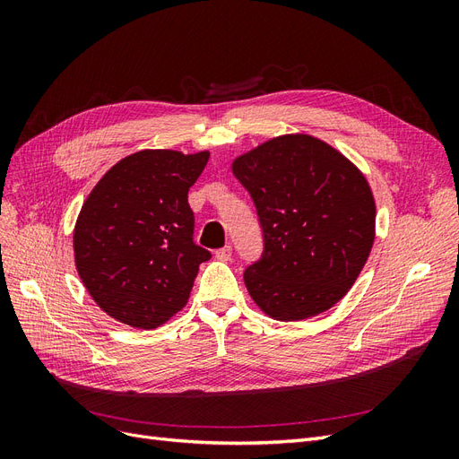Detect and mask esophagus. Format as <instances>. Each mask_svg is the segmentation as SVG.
I'll return each instance as SVG.
<instances>
[{
    "instance_id": "esophagus-1",
    "label": "esophagus",
    "mask_w": 459,
    "mask_h": 459,
    "mask_svg": "<svg viewBox=\"0 0 459 459\" xmlns=\"http://www.w3.org/2000/svg\"><path fill=\"white\" fill-rule=\"evenodd\" d=\"M216 258H218V260H221V262H228V260L231 258V247H230V245H226V247L218 248V251H216Z\"/></svg>"
}]
</instances>
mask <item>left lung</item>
Masks as SVG:
<instances>
[{
    "label": "left lung",
    "mask_w": 459,
    "mask_h": 459,
    "mask_svg": "<svg viewBox=\"0 0 459 459\" xmlns=\"http://www.w3.org/2000/svg\"><path fill=\"white\" fill-rule=\"evenodd\" d=\"M231 170L251 193L264 238L260 260L243 275L248 295L281 322L329 310L373 247L375 201L364 174L307 134L273 137Z\"/></svg>",
    "instance_id": "obj_1"
}]
</instances>
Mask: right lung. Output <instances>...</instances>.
Wrapping results in <instances>:
<instances>
[{
	"label": "right lung",
	"mask_w": 459,
	"mask_h": 459,
	"mask_svg": "<svg viewBox=\"0 0 459 459\" xmlns=\"http://www.w3.org/2000/svg\"><path fill=\"white\" fill-rule=\"evenodd\" d=\"M211 152L145 149L118 160L91 189L74 228L82 283L118 322L155 329L182 310L199 266L187 191Z\"/></svg>",
	"instance_id": "add662e5"
}]
</instances>
